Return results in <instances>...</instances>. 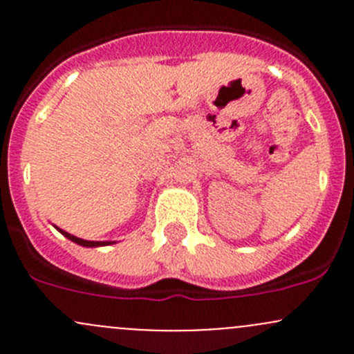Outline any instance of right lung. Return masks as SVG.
<instances>
[{
	"label": "right lung",
	"mask_w": 354,
	"mask_h": 354,
	"mask_svg": "<svg viewBox=\"0 0 354 354\" xmlns=\"http://www.w3.org/2000/svg\"><path fill=\"white\" fill-rule=\"evenodd\" d=\"M55 227L59 231V233L63 234V236H66L70 241H73V243H77V245H80V246H87V248H97V246H108V245L116 243V241H88V240H82V238H77V236H73V234L66 233L65 230H59L58 226H55Z\"/></svg>",
	"instance_id": "obj_1"
}]
</instances>
